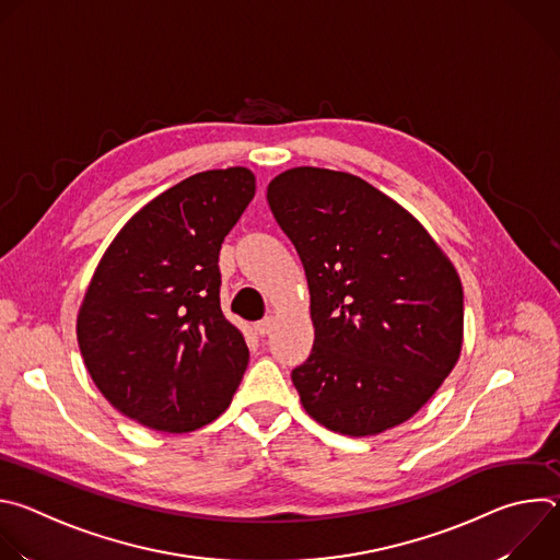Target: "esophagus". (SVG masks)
<instances>
[{"label":"esophagus","mask_w":560,"mask_h":560,"mask_svg":"<svg viewBox=\"0 0 560 560\" xmlns=\"http://www.w3.org/2000/svg\"><path fill=\"white\" fill-rule=\"evenodd\" d=\"M272 326H275V318H272V316H266V318H261L259 324H255V330H257V335L266 337V335H270Z\"/></svg>","instance_id":"esophagus-1"}]
</instances>
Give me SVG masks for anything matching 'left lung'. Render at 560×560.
I'll return each instance as SVG.
<instances>
[{
    "mask_svg": "<svg viewBox=\"0 0 560 560\" xmlns=\"http://www.w3.org/2000/svg\"><path fill=\"white\" fill-rule=\"evenodd\" d=\"M310 288L314 346L292 370L305 412L372 436L415 417L463 346V285L428 230L354 177L301 166L268 186Z\"/></svg>",
    "mask_w": 560,
    "mask_h": 560,
    "instance_id": "8db88e82",
    "label": "left lung"
}]
</instances>
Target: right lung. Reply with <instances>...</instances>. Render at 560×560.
<instances>
[{"mask_svg": "<svg viewBox=\"0 0 560 560\" xmlns=\"http://www.w3.org/2000/svg\"><path fill=\"white\" fill-rule=\"evenodd\" d=\"M255 188L242 166L179 182L119 230L91 279L79 350L110 406L150 430L208 425L244 378L250 352L219 305V250Z\"/></svg>", "mask_w": 560, "mask_h": 560, "instance_id": "right-lung-1", "label": "right lung"}]
</instances>
